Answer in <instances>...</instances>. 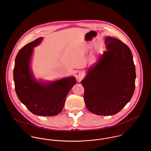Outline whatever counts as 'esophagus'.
I'll return each mask as SVG.
<instances>
[{
    "instance_id": "34e87169",
    "label": "esophagus",
    "mask_w": 151,
    "mask_h": 151,
    "mask_svg": "<svg viewBox=\"0 0 151 151\" xmlns=\"http://www.w3.org/2000/svg\"><path fill=\"white\" fill-rule=\"evenodd\" d=\"M76 78L78 80H81L83 78V74L80 71H77L76 73Z\"/></svg>"
}]
</instances>
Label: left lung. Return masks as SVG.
<instances>
[{"label": "left lung", "instance_id": "8db88e82", "mask_svg": "<svg viewBox=\"0 0 151 151\" xmlns=\"http://www.w3.org/2000/svg\"><path fill=\"white\" fill-rule=\"evenodd\" d=\"M105 51L81 81L88 110L95 114L119 113L131 100L135 86V67L129 46L108 37Z\"/></svg>", "mask_w": 151, "mask_h": 151}]
</instances>
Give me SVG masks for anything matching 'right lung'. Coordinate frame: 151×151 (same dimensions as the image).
<instances>
[{"label":"right lung","mask_w":151,"mask_h":151,"mask_svg":"<svg viewBox=\"0 0 151 151\" xmlns=\"http://www.w3.org/2000/svg\"><path fill=\"white\" fill-rule=\"evenodd\" d=\"M42 39L38 38L19 50L15 59L13 78L19 100L31 113L53 116L62 111L66 96L76 84V80L71 77L43 83L34 79L29 68L30 60L33 47L41 43Z\"/></svg>","instance_id":"right-lung-1"}]
</instances>
